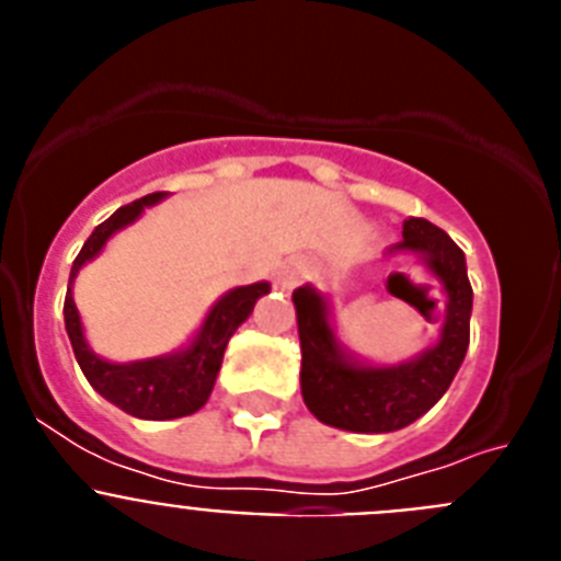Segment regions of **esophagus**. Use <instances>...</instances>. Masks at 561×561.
<instances>
[{
  "instance_id": "obj_1",
  "label": "esophagus",
  "mask_w": 561,
  "mask_h": 561,
  "mask_svg": "<svg viewBox=\"0 0 561 561\" xmlns=\"http://www.w3.org/2000/svg\"><path fill=\"white\" fill-rule=\"evenodd\" d=\"M304 277H306V264L295 261V264L284 266V270L277 272V286H280L284 291H289V289H295V286L300 284Z\"/></svg>"
}]
</instances>
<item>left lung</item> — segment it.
<instances>
[{"label": "left lung", "instance_id": "1", "mask_svg": "<svg viewBox=\"0 0 561 561\" xmlns=\"http://www.w3.org/2000/svg\"><path fill=\"white\" fill-rule=\"evenodd\" d=\"M413 252L430 266L447 295V317L433 348L393 368H374L351 359L329 323V304L314 286L295 289L300 331V390L306 408L329 427L348 433H393L427 413L447 393L469 348L472 284L463 250L440 227L410 216L401 241L388 250Z\"/></svg>", "mask_w": 561, "mask_h": 561}]
</instances>
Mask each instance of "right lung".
Here are the masks:
<instances>
[{
  "instance_id": "obj_1",
  "label": "right lung",
  "mask_w": 561,
  "mask_h": 561,
  "mask_svg": "<svg viewBox=\"0 0 561 561\" xmlns=\"http://www.w3.org/2000/svg\"><path fill=\"white\" fill-rule=\"evenodd\" d=\"M162 196L165 193H148V196L131 202V205H123L103 225L95 227V232L87 238V244L81 247L76 264H72L69 289L67 297H64V325H67L69 342H72L76 359L81 365L83 376L89 379V385L103 399L126 410L128 415L148 421L182 419V415H191L199 408H205L213 385H216V376H219L227 342L236 334L238 325L252 314L257 297L270 291V284H264V280L227 291L219 304L213 306L205 325L199 329V334L193 336L191 345L185 351H176V354L126 362V365L106 362L92 354V348L87 345V336H83L76 300H72V280H76L78 270L103 250V244L114 232L131 225L148 205H157Z\"/></svg>"
}]
</instances>
